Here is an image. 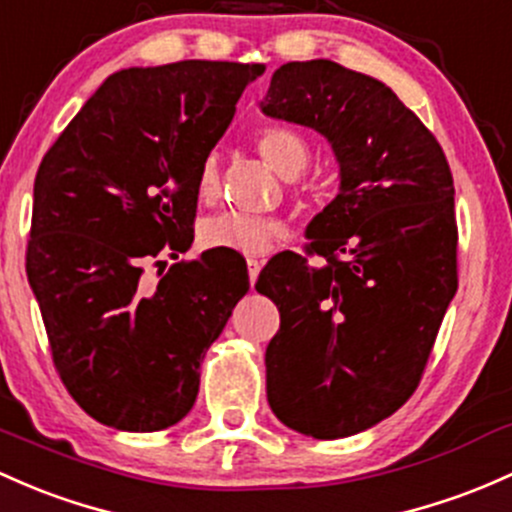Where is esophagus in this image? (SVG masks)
Masks as SVG:
<instances>
[{
  "instance_id": "34e87169",
  "label": "esophagus",
  "mask_w": 512,
  "mask_h": 512,
  "mask_svg": "<svg viewBox=\"0 0 512 512\" xmlns=\"http://www.w3.org/2000/svg\"><path fill=\"white\" fill-rule=\"evenodd\" d=\"M246 268H249V283L256 285L258 273H261V261L258 258H246Z\"/></svg>"
}]
</instances>
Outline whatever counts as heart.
Returning <instances> with one entry per match:
<instances>
[{
    "label": "heart",
    "mask_w": 512,
    "mask_h": 512,
    "mask_svg": "<svg viewBox=\"0 0 512 512\" xmlns=\"http://www.w3.org/2000/svg\"><path fill=\"white\" fill-rule=\"evenodd\" d=\"M256 146L263 161L283 178H298L310 163V144L300 131L288 129V126L263 129ZM195 190L202 202H212L219 195V158L214 153L200 163ZM280 234H283V224L276 219L244 212H222L200 227V241L205 249H227L236 254H263Z\"/></svg>",
    "instance_id": "1"
}]
</instances>
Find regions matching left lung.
Segmentation results:
<instances>
[{
  "label": "left lung",
  "mask_w": 512,
  "mask_h": 512,
  "mask_svg": "<svg viewBox=\"0 0 512 512\" xmlns=\"http://www.w3.org/2000/svg\"><path fill=\"white\" fill-rule=\"evenodd\" d=\"M258 107L315 129L339 163L305 229L322 258L283 251L258 276L280 312L268 405L307 437H351L410 398L456 293L452 170L386 82L334 60L280 65Z\"/></svg>",
  "instance_id": "1"
}]
</instances>
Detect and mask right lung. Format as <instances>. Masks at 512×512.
<instances>
[{
	"instance_id": "right-lung-1",
	"label": "right lung",
	"mask_w": 512,
	"mask_h": 512,
	"mask_svg": "<svg viewBox=\"0 0 512 512\" xmlns=\"http://www.w3.org/2000/svg\"><path fill=\"white\" fill-rule=\"evenodd\" d=\"M261 73L212 60L119 70L43 156L26 276L65 388L102 425L183 420L207 349L249 290L236 251L173 263L156 288L141 273L190 249L197 170Z\"/></svg>"
}]
</instances>
